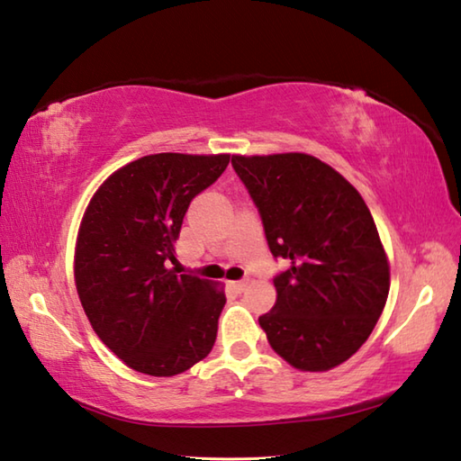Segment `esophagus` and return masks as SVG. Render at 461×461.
Segmentation results:
<instances>
[{"mask_svg":"<svg viewBox=\"0 0 461 461\" xmlns=\"http://www.w3.org/2000/svg\"><path fill=\"white\" fill-rule=\"evenodd\" d=\"M248 279H241V282H230V287H231V290H236L238 294L240 292H243V290H246V287H248Z\"/></svg>","mask_w":461,"mask_h":461,"instance_id":"esophagus-1","label":"esophagus"}]
</instances>
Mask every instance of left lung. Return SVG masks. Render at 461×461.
Segmentation results:
<instances>
[{
    "instance_id": "8db88e82",
    "label": "left lung",
    "mask_w": 461,
    "mask_h": 461,
    "mask_svg": "<svg viewBox=\"0 0 461 461\" xmlns=\"http://www.w3.org/2000/svg\"><path fill=\"white\" fill-rule=\"evenodd\" d=\"M274 258L276 305L259 318L269 346L300 372H328L366 344L390 294V261L364 197L308 153L233 156Z\"/></svg>"
}]
</instances>
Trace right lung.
<instances>
[{
    "label": "right lung",
    "mask_w": 461,
    "mask_h": 461,
    "mask_svg": "<svg viewBox=\"0 0 461 461\" xmlns=\"http://www.w3.org/2000/svg\"><path fill=\"white\" fill-rule=\"evenodd\" d=\"M230 153H153L115 169L81 218L74 277L94 331L135 372L171 377L210 354L223 284L177 276L174 243Z\"/></svg>",
    "instance_id": "obj_1"
}]
</instances>
